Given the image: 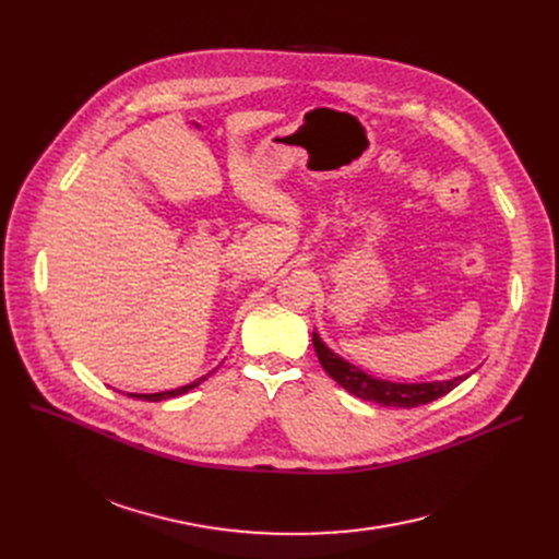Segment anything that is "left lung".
Instances as JSON below:
<instances>
[{
  "label": "left lung",
  "mask_w": 559,
  "mask_h": 559,
  "mask_svg": "<svg viewBox=\"0 0 559 559\" xmlns=\"http://www.w3.org/2000/svg\"><path fill=\"white\" fill-rule=\"evenodd\" d=\"M312 346L317 350V358L326 373L340 383L346 392L356 394L365 401H373L380 405L390 407H417L424 403H430L439 396L449 394L453 388H457L466 376H457L453 380H435V383H390V380H380L369 373H365L360 367H354L350 362L342 360L337 354L319 340L317 333H312Z\"/></svg>",
  "instance_id": "1"
}]
</instances>
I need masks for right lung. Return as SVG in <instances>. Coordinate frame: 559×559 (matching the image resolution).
Returning a JSON list of instances; mask_svg holds the SVG:
<instances>
[{"label": "right lung", "mask_w": 559, "mask_h": 559, "mask_svg": "<svg viewBox=\"0 0 559 559\" xmlns=\"http://www.w3.org/2000/svg\"><path fill=\"white\" fill-rule=\"evenodd\" d=\"M201 380H205V376L203 378H199V380H194V383H190V385H183V388H179V390H169V392H158V394H129V396H133V399H144V401H163V399H171V396H179V394H186V392H190V390H194Z\"/></svg>", "instance_id": "obj_1"}]
</instances>
